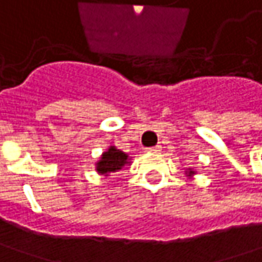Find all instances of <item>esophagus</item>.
Returning a JSON list of instances; mask_svg holds the SVG:
<instances>
[{
    "label": "esophagus",
    "mask_w": 262,
    "mask_h": 262,
    "mask_svg": "<svg viewBox=\"0 0 262 262\" xmlns=\"http://www.w3.org/2000/svg\"><path fill=\"white\" fill-rule=\"evenodd\" d=\"M161 150V147L160 145H154V147H150V148H147V151L148 152H159Z\"/></svg>",
    "instance_id": "obj_1"
}]
</instances>
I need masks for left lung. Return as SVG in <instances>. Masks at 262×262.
<instances>
[{
	"mask_svg": "<svg viewBox=\"0 0 262 262\" xmlns=\"http://www.w3.org/2000/svg\"><path fill=\"white\" fill-rule=\"evenodd\" d=\"M194 174V171H193L192 168H189V176H193Z\"/></svg>",
	"mask_w": 262,
	"mask_h": 262,
	"instance_id": "8db88e82",
	"label": "left lung"
}]
</instances>
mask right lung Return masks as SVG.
<instances>
[{"mask_svg": "<svg viewBox=\"0 0 262 262\" xmlns=\"http://www.w3.org/2000/svg\"><path fill=\"white\" fill-rule=\"evenodd\" d=\"M129 163L131 161L128 159V154L118 150L117 147L111 145L110 148L101 156L99 161L96 163V171L99 174L108 176L110 173L118 171V170H121L124 166H127Z\"/></svg>", "mask_w": 262, "mask_h": 262, "instance_id": "right-lung-1", "label": "right lung"}]
</instances>
